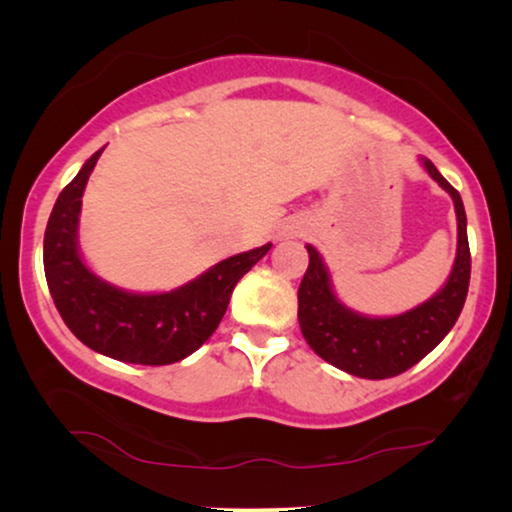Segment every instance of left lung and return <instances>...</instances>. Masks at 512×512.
I'll return each instance as SVG.
<instances>
[{"label":"left lung","mask_w":512,"mask_h":512,"mask_svg":"<svg viewBox=\"0 0 512 512\" xmlns=\"http://www.w3.org/2000/svg\"><path fill=\"white\" fill-rule=\"evenodd\" d=\"M426 172L452 195L457 209V258L452 275L436 296L398 317H361L335 298L319 251L307 244L310 265L298 286V321L307 345L331 366L366 380L401 375L422 361L450 333L466 303L471 282V249L466 235V212L461 195L450 186L431 160Z\"/></svg>","instance_id":"obj_1"}]
</instances>
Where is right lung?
Instances as JSON below:
<instances>
[{
  "label": "right lung",
  "instance_id": "obj_1",
  "mask_svg": "<svg viewBox=\"0 0 512 512\" xmlns=\"http://www.w3.org/2000/svg\"><path fill=\"white\" fill-rule=\"evenodd\" d=\"M100 149L62 188L44 235V272L62 321L83 345L111 359L167 366L186 359L221 324L235 284L268 254L272 244L230 256L205 275L167 293H128L86 268L76 247L83 188Z\"/></svg>",
  "mask_w": 512,
  "mask_h": 512
}]
</instances>
